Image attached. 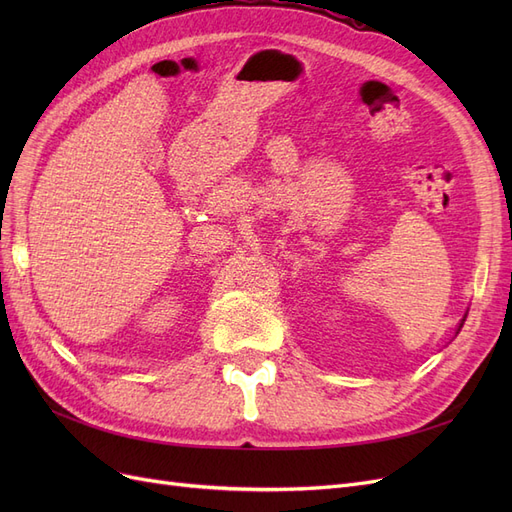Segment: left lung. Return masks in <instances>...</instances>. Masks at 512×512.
Instances as JSON below:
<instances>
[{
	"label": "left lung",
	"instance_id": "1",
	"mask_svg": "<svg viewBox=\"0 0 512 512\" xmlns=\"http://www.w3.org/2000/svg\"><path fill=\"white\" fill-rule=\"evenodd\" d=\"M461 327H463V322H461Z\"/></svg>",
	"mask_w": 512,
	"mask_h": 512
}]
</instances>
